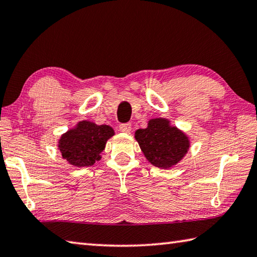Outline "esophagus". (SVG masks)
Wrapping results in <instances>:
<instances>
[{
    "mask_svg": "<svg viewBox=\"0 0 257 257\" xmlns=\"http://www.w3.org/2000/svg\"><path fill=\"white\" fill-rule=\"evenodd\" d=\"M119 129H120V132L128 134V133H130V130H132V123H129V122H127V123H121V124L119 125Z\"/></svg>",
    "mask_w": 257,
    "mask_h": 257,
    "instance_id": "esophagus-1",
    "label": "esophagus"
}]
</instances>
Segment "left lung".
Returning <instances> with one entry per match:
<instances>
[{
  "mask_svg": "<svg viewBox=\"0 0 257 257\" xmlns=\"http://www.w3.org/2000/svg\"><path fill=\"white\" fill-rule=\"evenodd\" d=\"M135 138L148 162L161 169L176 165L190 147L188 136L164 118L149 120L147 128L138 129Z\"/></svg>",
  "mask_w": 257,
  "mask_h": 257,
  "instance_id": "obj_1",
  "label": "left lung"
}]
</instances>
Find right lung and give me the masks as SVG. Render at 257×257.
<instances>
[{
    "label": "right lung",
    "instance_id": "right-lung-1",
    "mask_svg": "<svg viewBox=\"0 0 257 257\" xmlns=\"http://www.w3.org/2000/svg\"><path fill=\"white\" fill-rule=\"evenodd\" d=\"M113 135L110 125H97L84 120L60 137L58 148L69 164L77 167L92 166L100 161L106 141Z\"/></svg>",
    "mask_w": 257,
    "mask_h": 257
}]
</instances>
